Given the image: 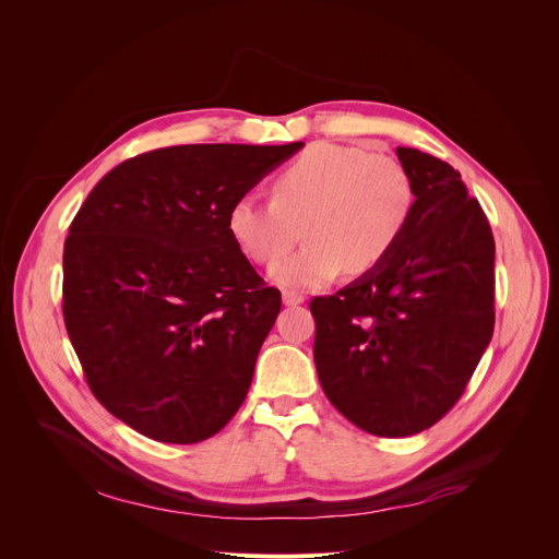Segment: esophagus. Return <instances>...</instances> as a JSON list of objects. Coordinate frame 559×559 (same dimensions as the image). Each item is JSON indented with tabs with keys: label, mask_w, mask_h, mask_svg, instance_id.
I'll use <instances>...</instances> for the list:
<instances>
[{
	"label": "esophagus",
	"mask_w": 559,
	"mask_h": 559,
	"mask_svg": "<svg viewBox=\"0 0 559 559\" xmlns=\"http://www.w3.org/2000/svg\"><path fill=\"white\" fill-rule=\"evenodd\" d=\"M306 297L301 295V292H295V289H283V304L285 306H299L304 304Z\"/></svg>",
	"instance_id": "esophagus-1"
}]
</instances>
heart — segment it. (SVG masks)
<instances>
[{
    "label": "heart",
    "instance_id": "heart-1",
    "mask_svg": "<svg viewBox=\"0 0 559 559\" xmlns=\"http://www.w3.org/2000/svg\"><path fill=\"white\" fill-rule=\"evenodd\" d=\"M415 190L403 165L365 146L314 142L274 181V199L235 197L226 230L249 260L270 264L296 241L301 221L309 242L272 267L285 287H319L344 267L360 276L383 264L413 215Z\"/></svg>",
    "mask_w": 559,
    "mask_h": 559
}]
</instances>
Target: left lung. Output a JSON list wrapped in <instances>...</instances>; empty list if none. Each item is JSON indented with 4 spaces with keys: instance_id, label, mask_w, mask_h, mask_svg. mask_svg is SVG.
<instances>
[{
    "instance_id": "1",
    "label": "left lung",
    "mask_w": 559,
    "mask_h": 559,
    "mask_svg": "<svg viewBox=\"0 0 559 559\" xmlns=\"http://www.w3.org/2000/svg\"><path fill=\"white\" fill-rule=\"evenodd\" d=\"M415 190L392 255L314 297V365L329 401L378 437L417 435L462 396L493 333V235L460 171L409 146Z\"/></svg>"
}]
</instances>
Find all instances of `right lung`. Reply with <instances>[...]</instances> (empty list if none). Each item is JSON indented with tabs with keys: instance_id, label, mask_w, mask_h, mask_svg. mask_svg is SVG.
Wrapping results in <instances>:
<instances>
[{
	"instance_id": "1",
	"label": "right lung",
	"mask_w": 559,
	"mask_h": 559,
	"mask_svg": "<svg viewBox=\"0 0 559 559\" xmlns=\"http://www.w3.org/2000/svg\"><path fill=\"white\" fill-rule=\"evenodd\" d=\"M304 142L179 144L110 169L63 249V319L95 399L165 444L219 432L247 399L281 312L226 230L249 192Z\"/></svg>"
}]
</instances>
